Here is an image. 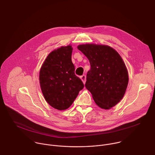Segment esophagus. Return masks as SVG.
Wrapping results in <instances>:
<instances>
[{
	"label": "esophagus",
	"mask_w": 155,
	"mask_h": 155,
	"mask_svg": "<svg viewBox=\"0 0 155 155\" xmlns=\"http://www.w3.org/2000/svg\"><path fill=\"white\" fill-rule=\"evenodd\" d=\"M86 75H81V77H80V78H81V80H82V81H83V83L84 84L85 83V82H86Z\"/></svg>",
	"instance_id": "obj_1"
}]
</instances>
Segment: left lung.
I'll use <instances>...</instances> for the list:
<instances>
[{"label": "left lung", "instance_id": "8db88e82", "mask_svg": "<svg viewBox=\"0 0 155 155\" xmlns=\"http://www.w3.org/2000/svg\"><path fill=\"white\" fill-rule=\"evenodd\" d=\"M88 59L85 86L101 108L110 109L123 97L129 81L126 65L118 53L107 45L83 44L78 46Z\"/></svg>", "mask_w": 155, "mask_h": 155}]
</instances>
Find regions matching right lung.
Masks as SVG:
<instances>
[{
    "instance_id": "1",
    "label": "right lung",
    "mask_w": 155,
    "mask_h": 155,
    "mask_svg": "<svg viewBox=\"0 0 155 155\" xmlns=\"http://www.w3.org/2000/svg\"><path fill=\"white\" fill-rule=\"evenodd\" d=\"M72 47H61L51 51L43 62L39 74L40 87L46 101L53 108H68L84 84L75 74Z\"/></svg>"
}]
</instances>
